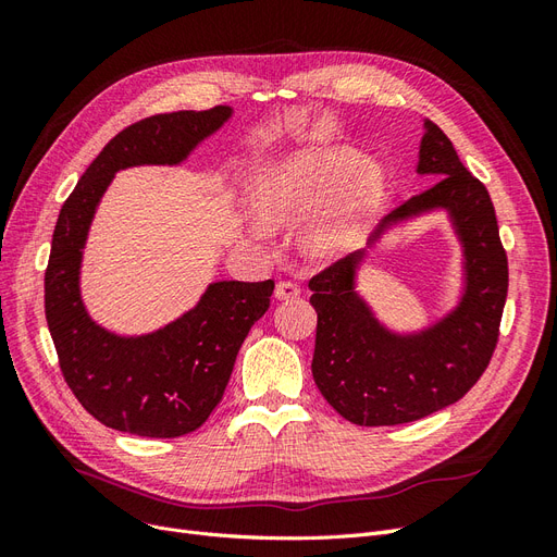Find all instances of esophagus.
Here are the masks:
<instances>
[{"instance_id": "esophagus-1", "label": "esophagus", "mask_w": 557, "mask_h": 557, "mask_svg": "<svg viewBox=\"0 0 557 557\" xmlns=\"http://www.w3.org/2000/svg\"><path fill=\"white\" fill-rule=\"evenodd\" d=\"M276 299H297L299 297V285L293 281H278L276 283Z\"/></svg>"}]
</instances>
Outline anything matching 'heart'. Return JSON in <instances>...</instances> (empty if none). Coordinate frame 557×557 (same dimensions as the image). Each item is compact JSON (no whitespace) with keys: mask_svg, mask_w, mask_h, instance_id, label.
Returning <instances> with one entry per match:
<instances>
[{"mask_svg":"<svg viewBox=\"0 0 557 557\" xmlns=\"http://www.w3.org/2000/svg\"><path fill=\"white\" fill-rule=\"evenodd\" d=\"M383 188L374 162L352 148H315L274 166L256 188L258 215L252 234L267 237V225H297L301 250L313 260L339 256L358 242Z\"/></svg>","mask_w":557,"mask_h":557,"instance_id":"b5f03b06","label":"heart"}]
</instances>
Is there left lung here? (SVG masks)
Returning a JSON list of instances; mask_svg holds the SVG:
<instances>
[{
	"mask_svg": "<svg viewBox=\"0 0 557 557\" xmlns=\"http://www.w3.org/2000/svg\"><path fill=\"white\" fill-rule=\"evenodd\" d=\"M418 174L434 185L387 213L385 230L420 213L446 209L465 252V290L440 323L413 334L387 330L356 293L367 250L350 252L309 281L318 313L311 372L330 407L352 425H401L450 407L491 362L507 301L509 262L499 242L493 199L467 172L446 134L425 121Z\"/></svg>",
	"mask_w": 557,
	"mask_h": 557,
	"instance_id": "obj_1",
	"label": "left lung"
}]
</instances>
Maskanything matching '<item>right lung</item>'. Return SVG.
Masks as SVG:
<instances>
[{"label":"right lung","instance_id":"add662e5","mask_svg":"<svg viewBox=\"0 0 557 557\" xmlns=\"http://www.w3.org/2000/svg\"><path fill=\"white\" fill-rule=\"evenodd\" d=\"M232 115L230 107L144 117L117 132L60 209L46 267V320L60 369L99 423L150 440H172L207 423L223 399L248 330L269 309L274 281H215L197 307L141 336L97 325L78 276L97 205L115 172L178 164Z\"/></svg>","mask_w":557,"mask_h":557}]
</instances>
